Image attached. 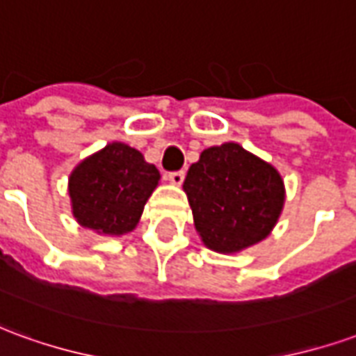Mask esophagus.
I'll list each match as a JSON object with an SVG mask.
<instances>
[{
  "label": "esophagus",
  "mask_w": 356,
  "mask_h": 356,
  "mask_svg": "<svg viewBox=\"0 0 356 356\" xmlns=\"http://www.w3.org/2000/svg\"><path fill=\"white\" fill-rule=\"evenodd\" d=\"M168 181L173 185H181L185 181V171H171V173H168Z\"/></svg>",
  "instance_id": "1"
}]
</instances>
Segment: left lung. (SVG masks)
Here are the masks:
<instances>
[{"label": "left lung", "instance_id": "left-lung-1", "mask_svg": "<svg viewBox=\"0 0 356 356\" xmlns=\"http://www.w3.org/2000/svg\"><path fill=\"white\" fill-rule=\"evenodd\" d=\"M183 188L204 246L219 254L267 238L284 206L280 173L236 143L206 148Z\"/></svg>", "mask_w": 356, "mask_h": 356}]
</instances>
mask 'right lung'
I'll return each instance as SVG.
<instances>
[{"label":"right lung","instance_id":"obj_1","mask_svg":"<svg viewBox=\"0 0 356 356\" xmlns=\"http://www.w3.org/2000/svg\"><path fill=\"white\" fill-rule=\"evenodd\" d=\"M160 181L156 165L139 150L110 143L80 162L68 179L76 221L108 236L131 232Z\"/></svg>","mask_w":356,"mask_h":356}]
</instances>
